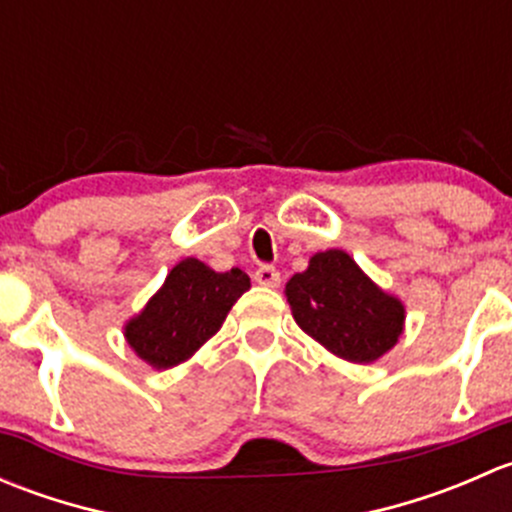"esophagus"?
I'll list each match as a JSON object with an SVG mask.
<instances>
[{"label":"esophagus","mask_w":512,"mask_h":512,"mask_svg":"<svg viewBox=\"0 0 512 512\" xmlns=\"http://www.w3.org/2000/svg\"><path fill=\"white\" fill-rule=\"evenodd\" d=\"M255 282L262 287H277L280 285V270L272 265H260L255 270Z\"/></svg>","instance_id":"esophagus-1"}]
</instances>
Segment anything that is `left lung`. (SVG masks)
<instances>
[{"label":"left lung","instance_id":"left-lung-1","mask_svg":"<svg viewBox=\"0 0 512 512\" xmlns=\"http://www.w3.org/2000/svg\"><path fill=\"white\" fill-rule=\"evenodd\" d=\"M299 327L342 359H379L404 329V307L381 292L347 252L327 250L309 260L285 287Z\"/></svg>","mask_w":512,"mask_h":512}]
</instances>
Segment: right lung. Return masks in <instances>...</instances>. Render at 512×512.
I'll return each instance as SVG.
<instances>
[{
	"label": "right lung",
	"mask_w": 512,
	"mask_h": 512,
	"mask_svg": "<svg viewBox=\"0 0 512 512\" xmlns=\"http://www.w3.org/2000/svg\"><path fill=\"white\" fill-rule=\"evenodd\" d=\"M250 277L232 267L213 272L195 257L178 262L165 285L126 327V339L143 361L156 369H170L208 342Z\"/></svg>",
	"instance_id": "obj_1"
}]
</instances>
